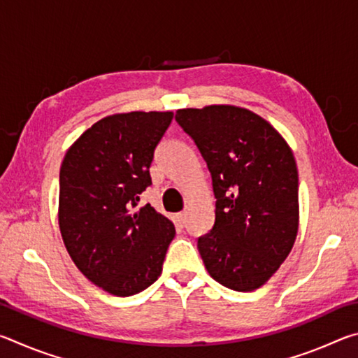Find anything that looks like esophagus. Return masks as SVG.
I'll use <instances>...</instances> for the list:
<instances>
[{"instance_id": "34e87169", "label": "esophagus", "mask_w": 358, "mask_h": 358, "mask_svg": "<svg viewBox=\"0 0 358 358\" xmlns=\"http://www.w3.org/2000/svg\"><path fill=\"white\" fill-rule=\"evenodd\" d=\"M186 217H187L186 211H181V213L177 215V222L180 224V226H185V224H186Z\"/></svg>"}]
</instances>
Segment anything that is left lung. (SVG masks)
<instances>
[{
	"label": "left lung",
	"mask_w": 358,
	"mask_h": 358,
	"mask_svg": "<svg viewBox=\"0 0 358 358\" xmlns=\"http://www.w3.org/2000/svg\"><path fill=\"white\" fill-rule=\"evenodd\" d=\"M207 162L215 226L197 240L210 276L238 292L257 289L286 260L299 230L292 150L262 117L235 106L175 113Z\"/></svg>",
	"instance_id": "left-lung-1"
}]
</instances>
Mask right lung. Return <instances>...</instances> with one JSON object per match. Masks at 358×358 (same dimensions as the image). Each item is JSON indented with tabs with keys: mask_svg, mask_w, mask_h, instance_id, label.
Returning a JSON list of instances; mask_svg holds the SVG:
<instances>
[{
	"mask_svg": "<svg viewBox=\"0 0 358 358\" xmlns=\"http://www.w3.org/2000/svg\"><path fill=\"white\" fill-rule=\"evenodd\" d=\"M172 118V112L102 118L77 138L59 169L58 222L66 250L90 281L112 295L151 286L175 237L171 220L150 203L137 207Z\"/></svg>",
	"mask_w": 358,
	"mask_h": 358,
	"instance_id": "right-lung-1",
	"label": "right lung"
}]
</instances>
